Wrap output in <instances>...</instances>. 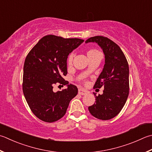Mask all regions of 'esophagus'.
<instances>
[{"instance_id":"34e87169","label":"esophagus","mask_w":152,"mask_h":152,"mask_svg":"<svg viewBox=\"0 0 152 152\" xmlns=\"http://www.w3.org/2000/svg\"><path fill=\"white\" fill-rule=\"evenodd\" d=\"M88 93H89V92H88V91L83 89V88H79V94H81V95H85V94H87Z\"/></svg>"}]
</instances>
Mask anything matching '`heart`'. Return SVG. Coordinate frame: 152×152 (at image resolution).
Here are the masks:
<instances>
[{
	"label": "heart",
	"instance_id": "b5f03b06",
	"mask_svg": "<svg viewBox=\"0 0 152 152\" xmlns=\"http://www.w3.org/2000/svg\"><path fill=\"white\" fill-rule=\"evenodd\" d=\"M87 56H88V58H92V57L98 56V55H101L102 56L101 53L100 52L99 50H95V49L89 50L87 51ZM73 59V54H71V55L69 56L68 60H67V64H68L69 65H71V64H72Z\"/></svg>",
	"mask_w": 152,
	"mask_h": 152
}]
</instances>
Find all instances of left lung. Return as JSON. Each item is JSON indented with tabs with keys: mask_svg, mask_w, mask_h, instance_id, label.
I'll use <instances>...</instances> for the list:
<instances>
[{
	"mask_svg": "<svg viewBox=\"0 0 152 152\" xmlns=\"http://www.w3.org/2000/svg\"><path fill=\"white\" fill-rule=\"evenodd\" d=\"M95 42L104 54L105 64L94 88L104 87L102 94L95 96L96 102L88 110L95 118L107 121L118 115L129 94V67L124 53L118 45L107 37L97 36L85 41Z\"/></svg>",
	"mask_w": 152,
	"mask_h": 152,
	"instance_id": "1",
	"label": "left lung"
}]
</instances>
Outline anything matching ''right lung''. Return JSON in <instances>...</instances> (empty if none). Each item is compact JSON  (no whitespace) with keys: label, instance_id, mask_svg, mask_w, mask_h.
<instances>
[{"label":"right lung","instance_id":"obj_1","mask_svg":"<svg viewBox=\"0 0 152 152\" xmlns=\"http://www.w3.org/2000/svg\"><path fill=\"white\" fill-rule=\"evenodd\" d=\"M83 39L48 35L39 42L26 58L23 73V93L31 112L42 121L53 122L66 113L71 100L78 93L75 85L64 79L67 73L69 54ZM67 85L55 93L54 84Z\"/></svg>","mask_w":152,"mask_h":152}]
</instances>
